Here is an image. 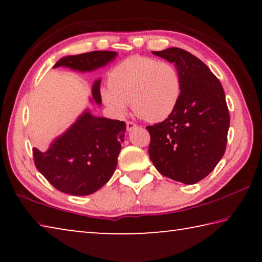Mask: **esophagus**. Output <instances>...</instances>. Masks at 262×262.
Returning <instances> with one entry per match:
<instances>
[{
    "mask_svg": "<svg viewBox=\"0 0 262 262\" xmlns=\"http://www.w3.org/2000/svg\"><path fill=\"white\" fill-rule=\"evenodd\" d=\"M126 126H127V130L128 132H132L133 129H135V128L137 127L136 123H134L133 121H127L126 122Z\"/></svg>",
    "mask_w": 262,
    "mask_h": 262,
    "instance_id": "esophagus-1",
    "label": "esophagus"
}]
</instances>
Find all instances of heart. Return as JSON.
<instances>
[{
  "mask_svg": "<svg viewBox=\"0 0 262 262\" xmlns=\"http://www.w3.org/2000/svg\"><path fill=\"white\" fill-rule=\"evenodd\" d=\"M107 83L100 95L112 112L123 115L130 101L133 111L151 122L170 117L181 95L174 66L149 56L133 55L121 61L108 73Z\"/></svg>",
  "mask_w": 262,
  "mask_h": 262,
  "instance_id": "heart-1",
  "label": "heart"
}]
</instances>
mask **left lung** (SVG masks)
Masks as SVG:
<instances>
[{"label": "left lung", "instance_id": "left-lung-1", "mask_svg": "<svg viewBox=\"0 0 262 262\" xmlns=\"http://www.w3.org/2000/svg\"><path fill=\"white\" fill-rule=\"evenodd\" d=\"M152 53L174 63L181 95L170 117L147 127L150 159L167 178L196 184L214 170L227 148L230 115L223 86L187 51L171 47Z\"/></svg>", "mask_w": 262, "mask_h": 262}]
</instances>
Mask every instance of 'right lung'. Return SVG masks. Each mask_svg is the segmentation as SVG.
<instances>
[{
    "mask_svg": "<svg viewBox=\"0 0 262 262\" xmlns=\"http://www.w3.org/2000/svg\"><path fill=\"white\" fill-rule=\"evenodd\" d=\"M117 55V52L94 51L64 56L56 62L54 68L91 72L107 64ZM92 97L97 104H101L100 79L94 83ZM125 132L123 121L94 117L86 110L67 132L53 142L46 152L33 148L34 164L60 192L92 194L113 176Z\"/></svg>",
    "mask_w": 262,
    "mask_h": 262,
    "instance_id": "add662e5",
    "label": "right lung"
}]
</instances>
